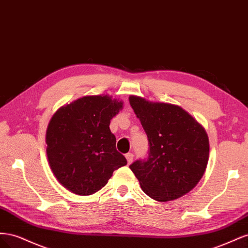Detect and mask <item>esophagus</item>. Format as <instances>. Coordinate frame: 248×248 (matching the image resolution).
<instances>
[{
  "label": "esophagus",
  "instance_id": "obj_1",
  "mask_svg": "<svg viewBox=\"0 0 248 248\" xmlns=\"http://www.w3.org/2000/svg\"><path fill=\"white\" fill-rule=\"evenodd\" d=\"M125 157H126V159H127V163H128V164H130L133 161V154L132 153H127L125 155Z\"/></svg>",
  "mask_w": 248,
  "mask_h": 248
}]
</instances>
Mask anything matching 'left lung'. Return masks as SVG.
<instances>
[{
	"mask_svg": "<svg viewBox=\"0 0 248 248\" xmlns=\"http://www.w3.org/2000/svg\"><path fill=\"white\" fill-rule=\"evenodd\" d=\"M149 141L147 159L130 164L141 189L158 202L183 197L194 188L209 159L207 132L196 119L175 104L129 96Z\"/></svg>",
	"mask_w": 248,
	"mask_h": 248,
	"instance_id": "left-lung-1",
	"label": "left lung"
}]
</instances>
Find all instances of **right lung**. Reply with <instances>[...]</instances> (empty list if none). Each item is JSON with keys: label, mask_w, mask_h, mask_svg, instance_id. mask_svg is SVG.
Instances as JSON below:
<instances>
[{"label": "right lung", "mask_w": 248, "mask_h": 248, "mask_svg": "<svg viewBox=\"0 0 248 248\" xmlns=\"http://www.w3.org/2000/svg\"><path fill=\"white\" fill-rule=\"evenodd\" d=\"M123 102L108 95L84 96L60 108L46 130V154L55 177L70 192L90 196L127 164L117 151L110 120Z\"/></svg>", "instance_id": "add662e5"}]
</instances>
